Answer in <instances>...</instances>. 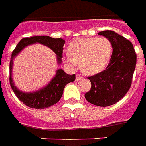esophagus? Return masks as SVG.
<instances>
[{
    "label": "esophagus",
    "mask_w": 146,
    "mask_h": 146,
    "mask_svg": "<svg viewBox=\"0 0 146 146\" xmlns=\"http://www.w3.org/2000/svg\"><path fill=\"white\" fill-rule=\"evenodd\" d=\"M83 79V76H80V74H77L76 76V80H82Z\"/></svg>",
    "instance_id": "esophagus-1"
}]
</instances>
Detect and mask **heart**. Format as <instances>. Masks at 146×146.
<instances>
[{"instance_id":"obj_1","label":"heart","mask_w":146,"mask_h":146,"mask_svg":"<svg viewBox=\"0 0 146 146\" xmlns=\"http://www.w3.org/2000/svg\"><path fill=\"white\" fill-rule=\"evenodd\" d=\"M113 54V45L106 37L76 39L70 44L67 61L80 64L83 73L95 75L106 69Z\"/></svg>"}]
</instances>
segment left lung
Returning a JSON list of instances; mask_svg holds the SVG:
<instances>
[{
	"label": "left lung",
	"mask_w": 146,
	"mask_h": 146,
	"mask_svg": "<svg viewBox=\"0 0 146 146\" xmlns=\"http://www.w3.org/2000/svg\"><path fill=\"white\" fill-rule=\"evenodd\" d=\"M98 34L111 41L113 54L106 70L88 77L92 88L84 96L90 103L106 107L119 102L129 91L137 55L131 42L116 32L105 30Z\"/></svg>",
	"instance_id": "1"
}]
</instances>
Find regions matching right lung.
Here are the masks:
<instances>
[{"label": "right lung", "instance_id": "obj_1", "mask_svg": "<svg viewBox=\"0 0 146 146\" xmlns=\"http://www.w3.org/2000/svg\"><path fill=\"white\" fill-rule=\"evenodd\" d=\"M34 43H40L42 44L47 46L51 48L52 51L57 55L58 62L61 63L62 58V51L63 46L65 44V40L61 38H52L48 36H31V37H25L19 42L16 45L12 54H11V61H10V76L9 81L10 85L13 92L17 96V98L21 102H23L27 106L34 109H45L50 107L60 100L61 97L63 93V90L65 86L67 84L73 82L76 79L75 74L70 75L64 72L63 70H57L56 75L48 85L43 88L37 92H32V93H25L19 91V89L14 85V83L12 82L11 78V69L13 65V58L20 52L25 47L28 45L32 44Z\"/></svg>", "mask_w": 146, "mask_h": 146}]
</instances>
